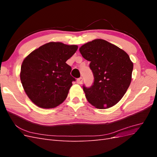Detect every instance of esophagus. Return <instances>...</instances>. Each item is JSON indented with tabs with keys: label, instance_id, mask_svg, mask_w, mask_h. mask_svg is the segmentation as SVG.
I'll return each mask as SVG.
<instances>
[{
	"label": "esophagus",
	"instance_id": "esophagus-1",
	"mask_svg": "<svg viewBox=\"0 0 157 157\" xmlns=\"http://www.w3.org/2000/svg\"><path fill=\"white\" fill-rule=\"evenodd\" d=\"M82 81H83V79H82V77H80V78H78L77 80V82L78 84H82Z\"/></svg>",
	"mask_w": 157,
	"mask_h": 157
}]
</instances>
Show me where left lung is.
Returning a JSON list of instances; mask_svg holds the SVG:
<instances>
[{
	"label": "left lung",
	"instance_id": "8db88e82",
	"mask_svg": "<svg viewBox=\"0 0 157 157\" xmlns=\"http://www.w3.org/2000/svg\"><path fill=\"white\" fill-rule=\"evenodd\" d=\"M82 57L90 61L94 80L83 90L88 101L98 109L111 107L126 92L132 80L133 63L126 52L103 39H96L80 47Z\"/></svg>",
	"mask_w": 157,
	"mask_h": 157
}]
</instances>
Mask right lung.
Returning <instances> with one entry per match:
<instances>
[{
    "label": "right lung",
    "instance_id": "1",
    "mask_svg": "<svg viewBox=\"0 0 157 157\" xmlns=\"http://www.w3.org/2000/svg\"><path fill=\"white\" fill-rule=\"evenodd\" d=\"M76 45L51 42L33 51L23 60L20 79L26 94L36 105L54 108L64 101L75 78L66 61Z\"/></svg>",
    "mask_w": 157,
    "mask_h": 157
}]
</instances>
